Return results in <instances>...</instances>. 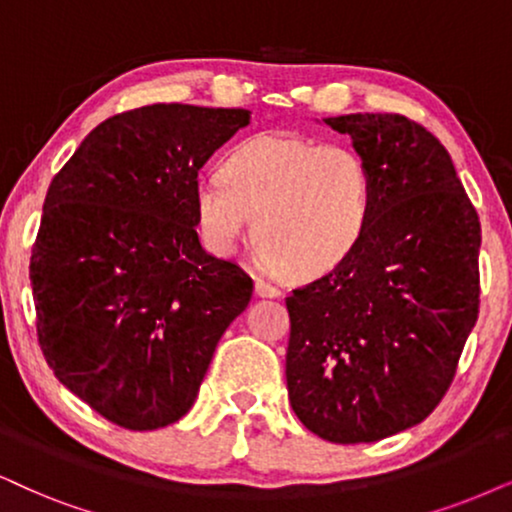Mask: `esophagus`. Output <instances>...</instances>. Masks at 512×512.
<instances>
[{"mask_svg": "<svg viewBox=\"0 0 512 512\" xmlns=\"http://www.w3.org/2000/svg\"><path fill=\"white\" fill-rule=\"evenodd\" d=\"M255 293L260 297H278L281 295V290L271 286V283L264 281V278H255Z\"/></svg>", "mask_w": 512, "mask_h": 512, "instance_id": "esophagus-1", "label": "esophagus"}]
</instances>
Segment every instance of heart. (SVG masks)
I'll use <instances>...</instances> for the list:
<instances>
[{"label":"heart","mask_w":512,"mask_h":512,"mask_svg":"<svg viewBox=\"0 0 512 512\" xmlns=\"http://www.w3.org/2000/svg\"><path fill=\"white\" fill-rule=\"evenodd\" d=\"M193 208L215 255H234L252 224L264 262L302 281L357 250L373 219L375 181L352 146L267 132L231 148L219 177L198 181Z\"/></svg>","instance_id":"b5f03b06"}]
</instances>
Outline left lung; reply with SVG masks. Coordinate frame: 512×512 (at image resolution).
<instances>
[{"instance_id": "left-lung-1", "label": "left lung", "mask_w": 512, "mask_h": 512, "mask_svg": "<svg viewBox=\"0 0 512 512\" xmlns=\"http://www.w3.org/2000/svg\"><path fill=\"white\" fill-rule=\"evenodd\" d=\"M375 181L357 250L286 297L288 397L335 444L378 442L435 411L480 312V217L451 155L397 113L323 120Z\"/></svg>"}]
</instances>
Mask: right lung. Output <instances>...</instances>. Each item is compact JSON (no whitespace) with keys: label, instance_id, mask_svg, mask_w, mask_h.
Returning a JSON list of instances; mask_svg holds the SVG:
<instances>
[{"label":"right lung","instance_id":"1","mask_svg":"<svg viewBox=\"0 0 512 512\" xmlns=\"http://www.w3.org/2000/svg\"><path fill=\"white\" fill-rule=\"evenodd\" d=\"M243 108L153 103L103 120L51 179L30 283L37 338L75 397L127 430L191 409L252 278L203 250L193 189Z\"/></svg>","mask_w":512,"mask_h":512}]
</instances>
